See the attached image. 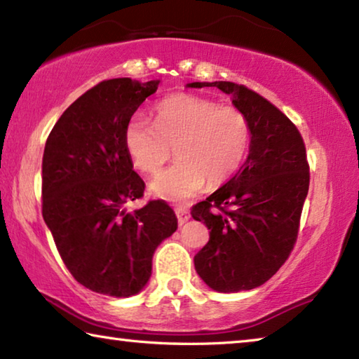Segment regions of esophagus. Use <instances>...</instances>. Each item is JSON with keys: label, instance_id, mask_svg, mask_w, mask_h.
Here are the masks:
<instances>
[{"label": "esophagus", "instance_id": "esophagus-1", "mask_svg": "<svg viewBox=\"0 0 359 359\" xmlns=\"http://www.w3.org/2000/svg\"><path fill=\"white\" fill-rule=\"evenodd\" d=\"M175 215H177V222L182 226L187 220H190V212H188L185 208H182V205H179V208H175Z\"/></svg>", "mask_w": 359, "mask_h": 359}]
</instances>
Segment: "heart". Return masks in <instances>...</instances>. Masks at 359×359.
I'll return each instance as SVG.
<instances>
[{"label": "heart", "instance_id": "1", "mask_svg": "<svg viewBox=\"0 0 359 359\" xmlns=\"http://www.w3.org/2000/svg\"><path fill=\"white\" fill-rule=\"evenodd\" d=\"M155 121L135 115L125 125L126 154L137 171L155 174L171 158L179 161L150 184V191L169 201L218 187L239 171L250 147V125L234 107L190 93H179L156 102Z\"/></svg>", "mask_w": 359, "mask_h": 359}]
</instances>
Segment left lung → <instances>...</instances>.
<instances>
[{
    "instance_id": "obj_1",
    "label": "left lung",
    "mask_w": 359,
    "mask_h": 359,
    "mask_svg": "<svg viewBox=\"0 0 359 359\" xmlns=\"http://www.w3.org/2000/svg\"><path fill=\"white\" fill-rule=\"evenodd\" d=\"M217 87L250 125V151L233 179L191 208L209 242L194 255V269L212 290L238 293L269 280L288 259L299 233L309 191V163L299 130L272 102L245 85L193 82Z\"/></svg>"
}]
</instances>
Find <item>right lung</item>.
<instances>
[{
  "label": "right lung",
  "instance_id": "right-lung-1",
  "mask_svg": "<svg viewBox=\"0 0 359 359\" xmlns=\"http://www.w3.org/2000/svg\"><path fill=\"white\" fill-rule=\"evenodd\" d=\"M160 81H102L66 109L42 156V217L65 266L95 293L128 297L151 274L156 247L177 229L163 199L126 212L145 184L126 154V121Z\"/></svg>",
  "mask_w": 359,
  "mask_h": 359
}]
</instances>
